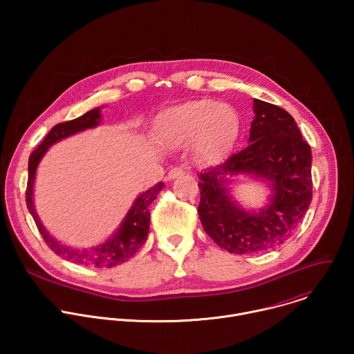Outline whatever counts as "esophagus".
<instances>
[{"instance_id": "34e87169", "label": "esophagus", "mask_w": 354, "mask_h": 354, "mask_svg": "<svg viewBox=\"0 0 354 354\" xmlns=\"http://www.w3.org/2000/svg\"><path fill=\"white\" fill-rule=\"evenodd\" d=\"M183 175H185V171H183L182 168L176 167V168H172V169L168 172V179H169V180H174V179H178V178L183 176Z\"/></svg>"}]
</instances>
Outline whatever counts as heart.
<instances>
[{
  "mask_svg": "<svg viewBox=\"0 0 354 354\" xmlns=\"http://www.w3.org/2000/svg\"><path fill=\"white\" fill-rule=\"evenodd\" d=\"M156 129L160 137L172 145L194 141L200 160L217 162L235 144L239 119L228 105L198 99L160 113Z\"/></svg>",
  "mask_w": 354,
  "mask_h": 354,
  "instance_id": "1",
  "label": "heart"
}]
</instances>
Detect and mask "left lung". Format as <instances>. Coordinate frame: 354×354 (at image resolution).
I'll return each instance as SVG.
<instances>
[{"instance_id":"8db88e82","label":"left lung","mask_w":354,"mask_h":354,"mask_svg":"<svg viewBox=\"0 0 354 354\" xmlns=\"http://www.w3.org/2000/svg\"><path fill=\"white\" fill-rule=\"evenodd\" d=\"M249 145L225 162L200 174L197 213L207 235L231 254L243 255L281 245L313 200L311 147L284 109L254 99ZM250 173L271 183L274 194L261 212H245L227 193L230 176Z\"/></svg>"}]
</instances>
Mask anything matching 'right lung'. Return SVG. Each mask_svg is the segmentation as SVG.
<instances>
[{"label": "right lung", "mask_w": 354, "mask_h": 354, "mask_svg": "<svg viewBox=\"0 0 354 354\" xmlns=\"http://www.w3.org/2000/svg\"><path fill=\"white\" fill-rule=\"evenodd\" d=\"M100 122V109H92L85 115L64 123L56 124L48 134L44 137L41 144L33 151L29 157L28 164V186H26V206L29 213L32 214L39 232L41 234L44 242L48 245L56 255L71 261L74 263L91 268H113L118 266L136 255V252L142 246L147 239L148 230H149V212L148 207L153 201L157 198L158 193L162 190L164 183L160 182L156 186L149 187L147 192L141 193L134 205L131 206L130 212L127 213L126 218L120 224L119 230L104 243L93 246L92 249H74L71 246L63 245L57 239L50 235L44 227L41 225L35 206H33V183L36 168L46 154L48 147L57 142L62 138L73 136L78 131L85 129H91L97 126Z\"/></svg>", "instance_id": "right-lung-1"}]
</instances>
